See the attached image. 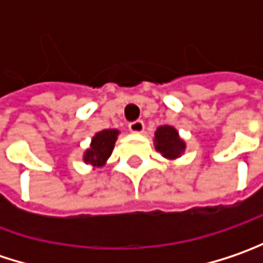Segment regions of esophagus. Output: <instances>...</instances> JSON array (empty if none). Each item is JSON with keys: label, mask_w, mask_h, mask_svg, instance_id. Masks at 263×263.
<instances>
[{"label": "esophagus", "mask_w": 263, "mask_h": 263, "mask_svg": "<svg viewBox=\"0 0 263 263\" xmlns=\"http://www.w3.org/2000/svg\"><path fill=\"white\" fill-rule=\"evenodd\" d=\"M129 131L134 132V134H140V132L144 131V122L143 120H134L129 123Z\"/></svg>", "instance_id": "obj_1"}]
</instances>
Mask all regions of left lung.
Wrapping results in <instances>:
<instances>
[{
	"label": "left lung",
	"mask_w": 263,
	"mask_h": 263,
	"mask_svg": "<svg viewBox=\"0 0 263 263\" xmlns=\"http://www.w3.org/2000/svg\"><path fill=\"white\" fill-rule=\"evenodd\" d=\"M156 150L166 159H176L184 152V143L173 126H161L155 132Z\"/></svg>",
	"instance_id": "8db88e82"
}]
</instances>
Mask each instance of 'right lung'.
<instances>
[{
    "label": "right lung",
    "mask_w": 263,
    "mask_h": 263,
    "mask_svg": "<svg viewBox=\"0 0 263 263\" xmlns=\"http://www.w3.org/2000/svg\"><path fill=\"white\" fill-rule=\"evenodd\" d=\"M117 134L116 129H104L98 132L90 143V148L86 150L85 162L92 163L93 166H101L110 158L111 150L116 143Z\"/></svg>",
    "instance_id": "right-lung-1"
}]
</instances>
